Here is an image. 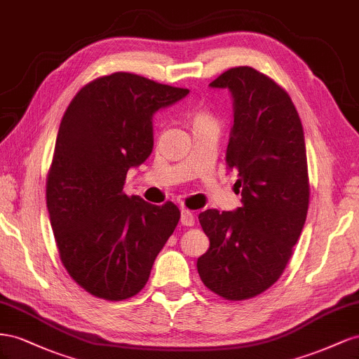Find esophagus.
I'll use <instances>...</instances> for the list:
<instances>
[{"label": "esophagus", "instance_id": "34e87169", "mask_svg": "<svg viewBox=\"0 0 359 359\" xmlns=\"http://www.w3.org/2000/svg\"><path fill=\"white\" fill-rule=\"evenodd\" d=\"M180 222L187 227H192L196 224V215H194L189 209H182V215H180Z\"/></svg>", "mask_w": 359, "mask_h": 359}]
</instances>
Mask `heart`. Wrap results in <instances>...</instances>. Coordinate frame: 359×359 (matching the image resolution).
Instances as JSON below:
<instances>
[{"mask_svg": "<svg viewBox=\"0 0 359 359\" xmlns=\"http://www.w3.org/2000/svg\"><path fill=\"white\" fill-rule=\"evenodd\" d=\"M209 120H213V117H212L210 112H209V111H206V109H200V111H197L196 117H194V123L209 121Z\"/></svg>", "mask_w": 359, "mask_h": 359, "instance_id": "heart-1", "label": "heart"}]
</instances>
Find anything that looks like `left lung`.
I'll return each instance as SVG.
<instances>
[{"label": "left lung", "mask_w": 359, "mask_h": 359, "mask_svg": "<svg viewBox=\"0 0 359 359\" xmlns=\"http://www.w3.org/2000/svg\"><path fill=\"white\" fill-rule=\"evenodd\" d=\"M234 125L227 165L238 171L242 208L198 215L210 247L197 262L209 290L227 301L254 298L278 281L304 229L310 180L304 129L287 91L250 66L225 70Z\"/></svg>", "instance_id": "left-lung-1"}]
</instances>
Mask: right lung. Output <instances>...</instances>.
I'll return each instance as SVG.
<instances>
[{
	"instance_id": "add662e5",
	"label": "right lung",
	"mask_w": 359,
	"mask_h": 359,
	"mask_svg": "<svg viewBox=\"0 0 359 359\" xmlns=\"http://www.w3.org/2000/svg\"><path fill=\"white\" fill-rule=\"evenodd\" d=\"M188 93L116 72L81 88L61 118L46 206L61 263L96 298L125 301L144 287L180 219L174 203L155 206L123 185L151 153L153 112Z\"/></svg>"
}]
</instances>
